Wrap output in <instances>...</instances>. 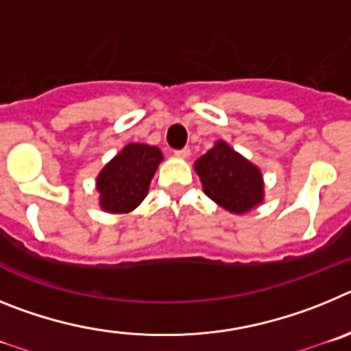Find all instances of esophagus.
Here are the masks:
<instances>
[{"instance_id": "esophagus-1", "label": "esophagus", "mask_w": 351, "mask_h": 351, "mask_svg": "<svg viewBox=\"0 0 351 351\" xmlns=\"http://www.w3.org/2000/svg\"><path fill=\"white\" fill-rule=\"evenodd\" d=\"M190 154H191L190 147H184V149H179V151H176V156H179V158H190Z\"/></svg>"}]
</instances>
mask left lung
<instances>
[{
    "mask_svg": "<svg viewBox=\"0 0 351 351\" xmlns=\"http://www.w3.org/2000/svg\"><path fill=\"white\" fill-rule=\"evenodd\" d=\"M195 172L202 181L204 193L230 213H250L263 202L260 169L226 142L218 141L213 149L198 158Z\"/></svg>",
    "mask_w": 351,
    "mask_h": 351,
    "instance_id": "1",
    "label": "left lung"
}]
</instances>
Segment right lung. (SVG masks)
Here are the masks:
<instances>
[{
	"instance_id": "add662e5",
	"label": "right lung",
	"mask_w": 351,
	"mask_h": 351,
	"mask_svg": "<svg viewBox=\"0 0 351 351\" xmlns=\"http://www.w3.org/2000/svg\"><path fill=\"white\" fill-rule=\"evenodd\" d=\"M161 161L163 154L154 145L128 144L123 147L96 178L101 209L110 214H126L141 206Z\"/></svg>"
}]
</instances>
